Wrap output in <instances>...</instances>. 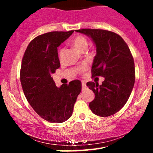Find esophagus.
Instances as JSON below:
<instances>
[{
  "label": "esophagus",
  "instance_id": "1",
  "mask_svg": "<svg viewBox=\"0 0 153 153\" xmlns=\"http://www.w3.org/2000/svg\"><path fill=\"white\" fill-rule=\"evenodd\" d=\"M86 88V84H85V81H82V88L84 89Z\"/></svg>",
  "mask_w": 153,
  "mask_h": 153
}]
</instances>
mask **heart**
<instances>
[{
	"label": "heart",
	"mask_w": 153,
	"mask_h": 153,
	"mask_svg": "<svg viewBox=\"0 0 153 153\" xmlns=\"http://www.w3.org/2000/svg\"><path fill=\"white\" fill-rule=\"evenodd\" d=\"M73 46L78 52H82V50H86L88 47V41L83 36H77L73 40ZM63 49H60L59 50V57H61L62 55ZM85 67H82L81 70H85Z\"/></svg>",
	"instance_id": "1"
}]
</instances>
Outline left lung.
Segmentation results:
<instances>
[{
  "label": "left lung",
  "mask_w": 153,
  "mask_h": 153,
  "mask_svg": "<svg viewBox=\"0 0 153 153\" xmlns=\"http://www.w3.org/2000/svg\"><path fill=\"white\" fill-rule=\"evenodd\" d=\"M75 31L89 36L96 45L92 76H102L104 81L88 82L95 94L89 103L92 112L108 117L118 112L127 103L135 80L134 62L129 47L119 35L103 29H83Z\"/></svg>",
  "instance_id": "8db88e82"
}]
</instances>
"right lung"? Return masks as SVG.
Returning <instances> with one entry per match:
<instances>
[{"label":"right lung","instance_id":"1","mask_svg":"<svg viewBox=\"0 0 153 153\" xmlns=\"http://www.w3.org/2000/svg\"><path fill=\"white\" fill-rule=\"evenodd\" d=\"M74 31H52L36 36L28 45L20 72L22 86L28 102L47 122L62 123L72 116L81 91V82L56 86L52 74L60 66L57 47Z\"/></svg>","mask_w":153,"mask_h":153}]
</instances>
